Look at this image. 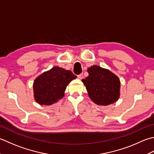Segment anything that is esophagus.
I'll list each match as a JSON object with an SVG mask.
<instances>
[{
	"label": "esophagus",
	"instance_id": "esophagus-1",
	"mask_svg": "<svg viewBox=\"0 0 154 154\" xmlns=\"http://www.w3.org/2000/svg\"><path fill=\"white\" fill-rule=\"evenodd\" d=\"M83 78H84V76H83L82 74H81L78 75V79H80V80H82Z\"/></svg>",
	"mask_w": 154,
	"mask_h": 154
}]
</instances>
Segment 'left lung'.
Masks as SVG:
<instances>
[{
    "instance_id": "1",
    "label": "left lung",
    "mask_w": 154,
    "mask_h": 154,
    "mask_svg": "<svg viewBox=\"0 0 154 154\" xmlns=\"http://www.w3.org/2000/svg\"><path fill=\"white\" fill-rule=\"evenodd\" d=\"M89 75L82 80L90 98L100 106L117 102L120 96V80L108 69L93 65L88 69Z\"/></svg>"
}]
</instances>
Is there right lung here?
I'll return each mask as SVG.
<instances>
[{
  "instance_id": "obj_1",
  "label": "right lung",
  "mask_w": 154,
  "mask_h": 154,
  "mask_svg": "<svg viewBox=\"0 0 154 154\" xmlns=\"http://www.w3.org/2000/svg\"><path fill=\"white\" fill-rule=\"evenodd\" d=\"M76 76L70 70L54 66L39 75L33 83L34 98L40 105L51 106L64 96L69 83Z\"/></svg>"
}]
</instances>
